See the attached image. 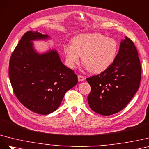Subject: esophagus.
Returning <instances> with one entry per match:
<instances>
[{
    "mask_svg": "<svg viewBox=\"0 0 149 149\" xmlns=\"http://www.w3.org/2000/svg\"><path fill=\"white\" fill-rule=\"evenodd\" d=\"M78 80L79 82H82L85 80V77L82 75H78Z\"/></svg>",
    "mask_w": 149,
    "mask_h": 149,
    "instance_id": "obj_1",
    "label": "esophagus"
}]
</instances>
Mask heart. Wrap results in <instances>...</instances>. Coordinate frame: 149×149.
Returning <instances> with one entry per match:
<instances>
[{"mask_svg": "<svg viewBox=\"0 0 149 149\" xmlns=\"http://www.w3.org/2000/svg\"><path fill=\"white\" fill-rule=\"evenodd\" d=\"M66 62L70 68L82 62L92 73L102 72L111 65L118 50L117 42L100 33H85L75 37L72 45L63 46Z\"/></svg>", "mask_w": 149, "mask_h": 149, "instance_id": "obj_1", "label": "heart"}]
</instances>
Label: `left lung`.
<instances>
[{"label":"left lung","instance_id":"obj_1","mask_svg":"<svg viewBox=\"0 0 149 149\" xmlns=\"http://www.w3.org/2000/svg\"><path fill=\"white\" fill-rule=\"evenodd\" d=\"M141 66L133 42L125 37L112 64L100 74L87 78L91 87L87 97L91 109L103 116L120 111L138 91Z\"/></svg>","mask_w":149,"mask_h":149}]
</instances>
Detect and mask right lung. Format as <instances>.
Instances as JSON below:
<instances>
[{
    "mask_svg": "<svg viewBox=\"0 0 149 149\" xmlns=\"http://www.w3.org/2000/svg\"><path fill=\"white\" fill-rule=\"evenodd\" d=\"M48 35L28 31L12 52L8 68L17 98L32 112L47 115L61 105L67 91L78 82L74 70L63 65L57 51L37 52L32 41L47 40Z\"/></svg>",
    "mask_w": 149,
    "mask_h": 149,
    "instance_id": "obj_1",
    "label": "right lung"
}]
</instances>
